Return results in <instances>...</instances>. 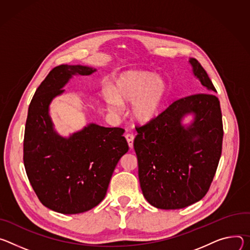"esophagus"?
<instances>
[{"label":"esophagus","instance_id":"1","mask_svg":"<svg viewBox=\"0 0 250 250\" xmlns=\"http://www.w3.org/2000/svg\"><path fill=\"white\" fill-rule=\"evenodd\" d=\"M126 140L128 142V145L130 148H133V142H134V135L133 134H126Z\"/></svg>","mask_w":250,"mask_h":250}]
</instances>
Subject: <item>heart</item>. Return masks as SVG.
Here are the masks:
<instances>
[{
	"label": "heart",
	"instance_id": "heart-1",
	"mask_svg": "<svg viewBox=\"0 0 250 250\" xmlns=\"http://www.w3.org/2000/svg\"><path fill=\"white\" fill-rule=\"evenodd\" d=\"M167 95V84L154 72L128 71L121 74L106 94L110 112L120 114L123 105L133 104L132 115L140 123H148L161 113Z\"/></svg>",
	"mask_w": 250,
	"mask_h": 250
}]
</instances>
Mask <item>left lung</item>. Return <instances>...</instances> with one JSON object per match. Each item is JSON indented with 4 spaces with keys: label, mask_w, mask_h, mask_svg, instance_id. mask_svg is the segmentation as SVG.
<instances>
[{
    "label": "left lung",
    "mask_w": 250,
    "mask_h": 250,
    "mask_svg": "<svg viewBox=\"0 0 250 250\" xmlns=\"http://www.w3.org/2000/svg\"><path fill=\"white\" fill-rule=\"evenodd\" d=\"M206 92L173 102L151 122L136 128L134 149L143 196L161 209H179L201 201L215 175L223 149V116L207 71L189 59ZM194 114L193 122L182 118Z\"/></svg>",
    "instance_id": "1"
}]
</instances>
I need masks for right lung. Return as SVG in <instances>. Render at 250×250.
Segmentation results:
<instances>
[{
  "label": "right lung",
  "instance_id": "1",
  "mask_svg": "<svg viewBox=\"0 0 250 250\" xmlns=\"http://www.w3.org/2000/svg\"><path fill=\"white\" fill-rule=\"evenodd\" d=\"M96 69L62 64L49 71L31 101L23 138V164L41 203L64 214L87 211L106 195L114 169L129 150L122 128L94 123L68 138L53 128L48 114L54 97L73 75Z\"/></svg>",
  "mask_w": 250,
  "mask_h": 250
}]
</instances>
